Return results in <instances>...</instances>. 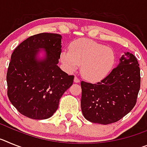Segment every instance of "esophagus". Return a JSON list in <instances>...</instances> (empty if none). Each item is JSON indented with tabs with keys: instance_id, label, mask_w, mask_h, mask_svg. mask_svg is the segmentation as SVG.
<instances>
[{
	"instance_id": "esophagus-1",
	"label": "esophagus",
	"mask_w": 147,
	"mask_h": 147,
	"mask_svg": "<svg viewBox=\"0 0 147 147\" xmlns=\"http://www.w3.org/2000/svg\"><path fill=\"white\" fill-rule=\"evenodd\" d=\"M80 82V79H79V78L77 77V76H75L74 77V82L75 83H79Z\"/></svg>"
}]
</instances>
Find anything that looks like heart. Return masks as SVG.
<instances>
[{
    "label": "heart",
    "instance_id": "heart-1",
    "mask_svg": "<svg viewBox=\"0 0 147 147\" xmlns=\"http://www.w3.org/2000/svg\"><path fill=\"white\" fill-rule=\"evenodd\" d=\"M60 59L69 72L76 71L82 65L83 77L96 82L109 74L115 64V56L111 48L91 40L79 39L71 42L70 51H62Z\"/></svg>",
    "mask_w": 147,
    "mask_h": 147
}]
</instances>
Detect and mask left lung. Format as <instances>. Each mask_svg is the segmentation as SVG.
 <instances>
[{"instance_id": "1", "label": "left lung", "mask_w": 147, "mask_h": 147, "mask_svg": "<svg viewBox=\"0 0 147 147\" xmlns=\"http://www.w3.org/2000/svg\"><path fill=\"white\" fill-rule=\"evenodd\" d=\"M141 86L140 67L132 54L124 53L118 66L96 84L81 82V109L93 123L118 121L135 107Z\"/></svg>"}]
</instances>
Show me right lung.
I'll return each mask as SVG.
<instances>
[{
  "label": "right lung",
  "instance_id": "obj_1",
  "mask_svg": "<svg viewBox=\"0 0 147 147\" xmlns=\"http://www.w3.org/2000/svg\"><path fill=\"white\" fill-rule=\"evenodd\" d=\"M61 41L60 34L40 33L24 40L11 54L6 75L8 97L29 119L51 117L63 93L72 85L74 76L57 65ZM41 49L45 52L43 58L38 57Z\"/></svg>",
  "mask_w": 147,
  "mask_h": 147
}]
</instances>
